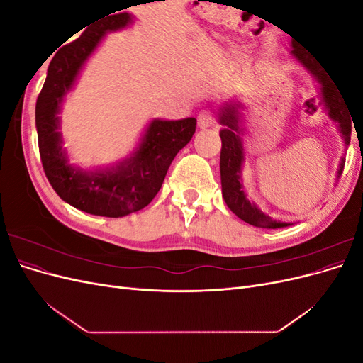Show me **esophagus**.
<instances>
[{"mask_svg":"<svg viewBox=\"0 0 363 363\" xmlns=\"http://www.w3.org/2000/svg\"><path fill=\"white\" fill-rule=\"evenodd\" d=\"M215 123H216V119H215L213 112L203 111L199 113V127L200 128H207L211 125H215Z\"/></svg>","mask_w":363,"mask_h":363,"instance_id":"esophagus-1","label":"esophagus"}]
</instances>
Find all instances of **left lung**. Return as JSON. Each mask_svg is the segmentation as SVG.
<instances>
[{
  "label": "left lung",
  "instance_id": "8db88e82",
  "mask_svg": "<svg viewBox=\"0 0 363 363\" xmlns=\"http://www.w3.org/2000/svg\"><path fill=\"white\" fill-rule=\"evenodd\" d=\"M292 56L298 60L301 65L309 69L315 79L321 84V95L323 100L328 108V115L333 121H336L340 133L344 135L345 145L350 144V136H351V116L347 108V100L337 89L336 83L333 82L332 75L321 67L320 62L315 57L309 56L307 51L296 47L294 43ZM240 104H227L221 108V113H219V123L225 125L224 130H221V160H219V169H221V184H223V196L228 206L230 211H232L236 216H239L242 221L260 227V228H280V227H288L291 224L286 223H277L272 221L269 216H267L259 208L247 200V195L244 192V186L240 183V167H242L244 162V147L242 140H240V128H239V111L238 107ZM344 160L340 162V168L337 172V179L340 177L344 169Z\"/></svg>",
  "mask_w": 363,
  "mask_h": 363
}]
</instances>
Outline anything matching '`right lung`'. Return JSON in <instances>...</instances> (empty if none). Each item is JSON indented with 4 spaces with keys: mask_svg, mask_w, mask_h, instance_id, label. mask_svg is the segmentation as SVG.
I'll return each instance as SVG.
<instances>
[{
    "mask_svg": "<svg viewBox=\"0 0 363 363\" xmlns=\"http://www.w3.org/2000/svg\"><path fill=\"white\" fill-rule=\"evenodd\" d=\"M130 21L131 15L127 12L106 15L86 27L80 38L60 48L50 63L36 101L43 172L63 201L96 216L119 218L148 206L160 191L175 155L192 139L196 125L195 118L151 121L133 156L111 171L82 172L68 164L57 131L60 103L101 38L107 31L124 28Z\"/></svg>",
    "mask_w": 363,
    "mask_h": 363,
    "instance_id": "1",
    "label": "right lung"
}]
</instances>
